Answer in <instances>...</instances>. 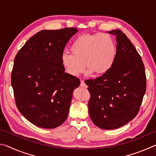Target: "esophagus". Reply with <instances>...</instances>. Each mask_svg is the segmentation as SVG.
Masks as SVG:
<instances>
[{
    "label": "esophagus",
    "mask_w": 156,
    "mask_h": 156,
    "mask_svg": "<svg viewBox=\"0 0 156 156\" xmlns=\"http://www.w3.org/2000/svg\"><path fill=\"white\" fill-rule=\"evenodd\" d=\"M80 87H84V88L87 87V86L86 85V84L84 83V82L83 80L80 81Z\"/></svg>",
    "instance_id": "esophagus-1"
}]
</instances>
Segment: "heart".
<instances>
[{
    "label": "heart",
    "mask_w": 156,
    "mask_h": 156,
    "mask_svg": "<svg viewBox=\"0 0 156 156\" xmlns=\"http://www.w3.org/2000/svg\"><path fill=\"white\" fill-rule=\"evenodd\" d=\"M72 54L64 53L61 63L65 72L78 77L85 70L96 76L107 73L115 62L117 49L110 35L105 34H83L73 42L70 47Z\"/></svg>",
    "instance_id": "heart-1"
}]
</instances>
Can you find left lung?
I'll use <instances>...</instances> for the list:
<instances>
[{"label": "left lung", "mask_w": 156, "mask_h": 156, "mask_svg": "<svg viewBox=\"0 0 156 156\" xmlns=\"http://www.w3.org/2000/svg\"><path fill=\"white\" fill-rule=\"evenodd\" d=\"M116 36L117 54L107 73L85 80L91 97L89 113L95 125L115 129L138 114L146 91L147 79L141 56L130 40L119 30L108 31Z\"/></svg>", "instance_id": "1"}]
</instances>
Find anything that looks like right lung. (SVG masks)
I'll use <instances>...</instances> for the list:
<instances>
[{
	"instance_id": "right-lung-1",
	"label": "right lung",
	"mask_w": 156,
	"mask_h": 156,
	"mask_svg": "<svg viewBox=\"0 0 156 156\" xmlns=\"http://www.w3.org/2000/svg\"><path fill=\"white\" fill-rule=\"evenodd\" d=\"M74 27L42 30L26 42L14 58L11 83L16 105L34 125L54 129L67 119L73 91L80 80L65 72L61 63Z\"/></svg>"
}]
</instances>
